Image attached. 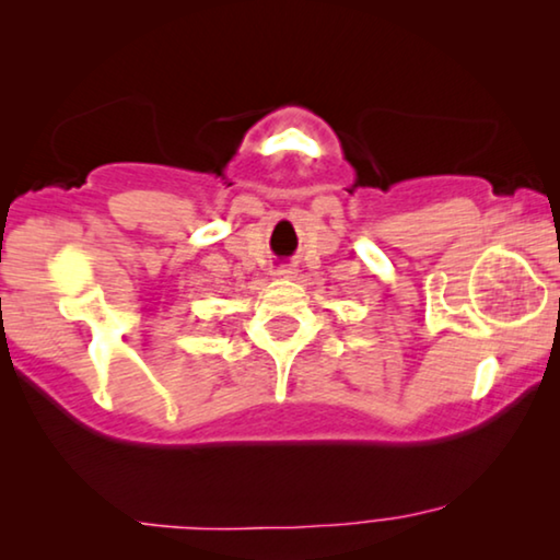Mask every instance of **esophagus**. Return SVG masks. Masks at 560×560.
Here are the masks:
<instances>
[{"mask_svg": "<svg viewBox=\"0 0 560 560\" xmlns=\"http://www.w3.org/2000/svg\"><path fill=\"white\" fill-rule=\"evenodd\" d=\"M273 277L277 279H294V273H296V269L294 266H289V264H281V266H273Z\"/></svg>", "mask_w": 560, "mask_h": 560, "instance_id": "34e87169", "label": "esophagus"}]
</instances>
